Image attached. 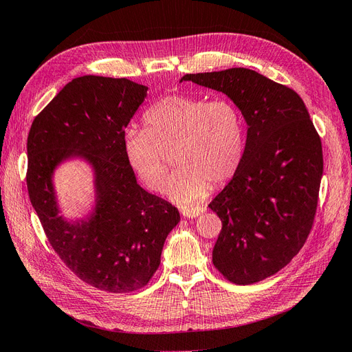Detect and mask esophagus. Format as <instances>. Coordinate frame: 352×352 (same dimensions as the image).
<instances>
[{
	"instance_id": "1",
	"label": "esophagus",
	"mask_w": 352,
	"mask_h": 352,
	"mask_svg": "<svg viewBox=\"0 0 352 352\" xmlns=\"http://www.w3.org/2000/svg\"><path fill=\"white\" fill-rule=\"evenodd\" d=\"M206 211L204 207H190V208H182L180 210V212H182V216L186 217V219H194V217H198L201 216L202 212Z\"/></svg>"
}]
</instances>
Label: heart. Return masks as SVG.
<instances>
[{
  "label": "heart",
  "mask_w": 352,
  "mask_h": 352,
  "mask_svg": "<svg viewBox=\"0 0 352 352\" xmlns=\"http://www.w3.org/2000/svg\"><path fill=\"white\" fill-rule=\"evenodd\" d=\"M145 129H127V162L154 192L167 186L170 157L177 166L168 195L180 206L201 201L235 176L245 153V123L229 100L168 95L144 114Z\"/></svg>",
  "instance_id": "b5f03b06"
}]
</instances>
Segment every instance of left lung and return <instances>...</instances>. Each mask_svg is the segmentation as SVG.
<instances>
[{
  "label": "left lung",
  "instance_id": "8db88e82",
  "mask_svg": "<svg viewBox=\"0 0 352 352\" xmlns=\"http://www.w3.org/2000/svg\"><path fill=\"white\" fill-rule=\"evenodd\" d=\"M226 94L248 124L242 163L210 202L221 220L212 264L236 285L270 278L305 243L323 175L322 141L294 89L233 67L180 79Z\"/></svg>",
  "mask_w": 352,
  "mask_h": 352
}]
</instances>
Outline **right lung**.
<instances>
[{"label": "right lung", "instance_id": "add662e5", "mask_svg": "<svg viewBox=\"0 0 352 352\" xmlns=\"http://www.w3.org/2000/svg\"><path fill=\"white\" fill-rule=\"evenodd\" d=\"M146 89L126 78H76L35 117L28 136L29 198L52 250L80 280L111 294L150 282L180 220L176 207L138 185L123 150ZM73 156L93 166L98 199L87 221L67 222L58 214L52 175Z\"/></svg>", "mask_w": 352, "mask_h": 352}]
</instances>
